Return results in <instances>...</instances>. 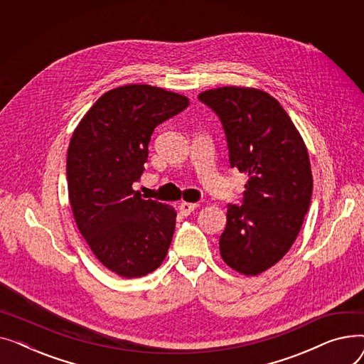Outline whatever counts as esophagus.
Here are the masks:
<instances>
[{
	"mask_svg": "<svg viewBox=\"0 0 364 364\" xmlns=\"http://www.w3.org/2000/svg\"><path fill=\"white\" fill-rule=\"evenodd\" d=\"M198 206H199V203L183 202V203H180V206H178V209H180V214H181V215H184V217H187V215L192 214Z\"/></svg>",
	"mask_w": 364,
	"mask_h": 364,
	"instance_id": "1",
	"label": "esophagus"
}]
</instances>
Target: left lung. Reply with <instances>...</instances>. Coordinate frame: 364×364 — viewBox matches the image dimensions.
<instances>
[{
	"mask_svg": "<svg viewBox=\"0 0 364 364\" xmlns=\"http://www.w3.org/2000/svg\"><path fill=\"white\" fill-rule=\"evenodd\" d=\"M220 118L232 168L247 174L243 205H228L220 254L233 270L257 276L295 242L310 208L307 147L280 103L262 90L221 87L198 97Z\"/></svg>",
	"mask_w": 364,
	"mask_h": 364,
	"instance_id": "left-lung-1",
	"label": "left lung"
}]
</instances>
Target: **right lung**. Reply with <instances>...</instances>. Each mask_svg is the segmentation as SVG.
<instances>
[{
    "label": "right lung",
    "instance_id": "add662e5",
    "mask_svg": "<svg viewBox=\"0 0 364 364\" xmlns=\"http://www.w3.org/2000/svg\"><path fill=\"white\" fill-rule=\"evenodd\" d=\"M188 99L159 87L132 84L105 92L75 128L68 149L69 202L80 232L97 259L131 279L155 272L176 228L174 208L132 190L149 141Z\"/></svg>",
    "mask_w": 364,
    "mask_h": 364
}]
</instances>
